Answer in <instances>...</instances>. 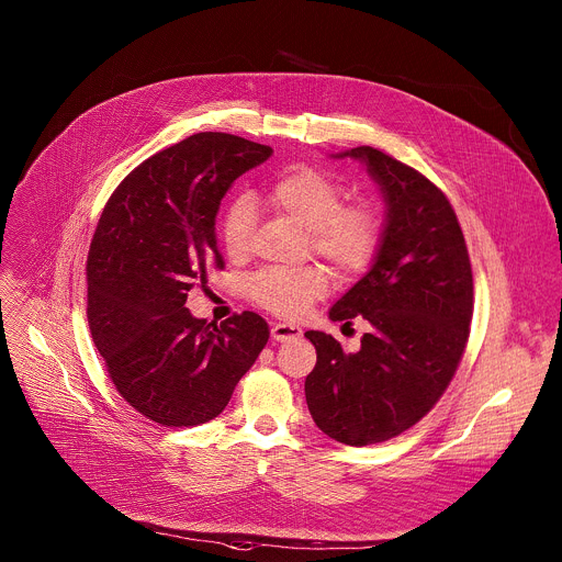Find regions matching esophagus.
Wrapping results in <instances>:
<instances>
[{
	"label": "esophagus",
	"mask_w": 562,
	"mask_h": 562,
	"mask_svg": "<svg viewBox=\"0 0 562 562\" xmlns=\"http://www.w3.org/2000/svg\"><path fill=\"white\" fill-rule=\"evenodd\" d=\"M302 336V329L295 327V325H289V323H276L271 327V338L278 340V342H286V340H295Z\"/></svg>",
	"instance_id": "1"
}]
</instances>
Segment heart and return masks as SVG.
<instances>
[{
	"instance_id": "heart-1",
	"label": "heart",
	"mask_w": 562,
	"mask_h": 562,
	"mask_svg": "<svg viewBox=\"0 0 562 562\" xmlns=\"http://www.w3.org/2000/svg\"><path fill=\"white\" fill-rule=\"evenodd\" d=\"M342 184L313 167H295L282 173L269 189L267 202L308 228L311 247L334 265L340 276L360 273L378 249L380 224L364 204H342ZM256 206L249 198H237L224 211L220 224L222 247L228 258L239 260L251 249ZM251 297L265 308L284 315H302L313 300L329 291V273L319 265L300 269H269L249 284Z\"/></svg>"
}]
</instances>
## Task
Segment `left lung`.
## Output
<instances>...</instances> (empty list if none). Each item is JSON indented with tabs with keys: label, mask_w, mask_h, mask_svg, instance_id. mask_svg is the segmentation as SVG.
<instances>
[{
	"label": "left lung",
	"mask_w": 562,
	"mask_h": 562,
	"mask_svg": "<svg viewBox=\"0 0 562 562\" xmlns=\"http://www.w3.org/2000/svg\"><path fill=\"white\" fill-rule=\"evenodd\" d=\"M360 162L384 202L369 271L329 308L334 323L362 315L371 331L356 353L325 331L304 395L329 438L364 447L414 427L442 395L462 358L473 311L467 245L445 193L391 155L358 146L331 155Z\"/></svg>",
	"instance_id": "1"
}]
</instances>
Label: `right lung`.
<instances>
[{
    "mask_svg": "<svg viewBox=\"0 0 562 562\" xmlns=\"http://www.w3.org/2000/svg\"><path fill=\"white\" fill-rule=\"evenodd\" d=\"M271 146L198 133L142 162L104 206L89 251V327L126 403L165 427L204 425L258 360L269 325L254 313L220 327L187 295L222 267V198Z\"/></svg>",
    "mask_w": 562,
    "mask_h": 562,
    "instance_id": "1",
    "label": "right lung"
}]
</instances>
